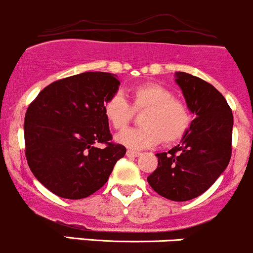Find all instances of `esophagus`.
Returning <instances> with one entry per match:
<instances>
[{"label": "esophagus", "instance_id": "esophagus-1", "mask_svg": "<svg viewBox=\"0 0 253 253\" xmlns=\"http://www.w3.org/2000/svg\"><path fill=\"white\" fill-rule=\"evenodd\" d=\"M141 154V153L139 152H134V150H131V149H128L126 152V155L127 157H129V158H133V157H138V155Z\"/></svg>", "mask_w": 253, "mask_h": 253}]
</instances>
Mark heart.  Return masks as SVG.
<instances>
[{
    "label": "heart",
    "mask_w": 253,
    "mask_h": 253,
    "mask_svg": "<svg viewBox=\"0 0 253 253\" xmlns=\"http://www.w3.org/2000/svg\"><path fill=\"white\" fill-rule=\"evenodd\" d=\"M145 111L139 128L121 132L116 141L132 149H143L160 141L171 144L183 137L191 124L187 105L174 98L171 90L158 83H144L132 89V103L120 93L109 96L103 105L105 119L115 129H124L133 120L134 112Z\"/></svg>",
    "instance_id": "b5f03b06"
}]
</instances>
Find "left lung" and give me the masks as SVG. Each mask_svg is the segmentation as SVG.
<instances>
[{"instance_id": "8db88e82", "label": "left lung", "mask_w": 253, "mask_h": 253, "mask_svg": "<svg viewBox=\"0 0 253 253\" xmlns=\"http://www.w3.org/2000/svg\"><path fill=\"white\" fill-rule=\"evenodd\" d=\"M176 83L195 119L180 144L158 153V168L147 180L160 196L183 202L202 195L228 167L234 117L223 94L208 82L177 72Z\"/></svg>"}]
</instances>
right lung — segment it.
Listing matches in <instances>:
<instances>
[{"mask_svg": "<svg viewBox=\"0 0 253 253\" xmlns=\"http://www.w3.org/2000/svg\"><path fill=\"white\" fill-rule=\"evenodd\" d=\"M120 81L111 73L84 72L45 86L25 112L28 165L55 195L81 200L103 187L119 159L122 144L111 142L104 101ZM106 147L101 150L96 144Z\"/></svg>", "mask_w": 253, "mask_h": 253, "instance_id": "1", "label": "right lung"}]
</instances>
